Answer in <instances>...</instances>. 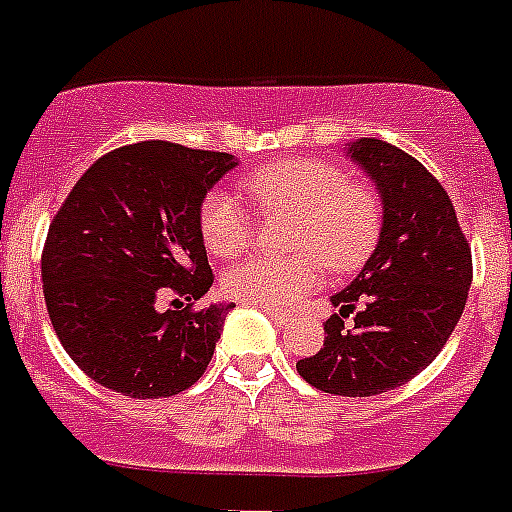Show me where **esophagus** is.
<instances>
[{
  "label": "esophagus",
  "mask_w": 512,
  "mask_h": 512,
  "mask_svg": "<svg viewBox=\"0 0 512 512\" xmlns=\"http://www.w3.org/2000/svg\"><path fill=\"white\" fill-rule=\"evenodd\" d=\"M261 309H264V306H261ZM264 312H267V317H269V320L275 322V325H280V327H288L290 322H293V314L277 312V309H264Z\"/></svg>",
  "instance_id": "34e87169"
}]
</instances>
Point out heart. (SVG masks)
I'll return each mask as SVG.
<instances>
[{
  "mask_svg": "<svg viewBox=\"0 0 512 512\" xmlns=\"http://www.w3.org/2000/svg\"><path fill=\"white\" fill-rule=\"evenodd\" d=\"M261 211H290L298 222L290 235L293 256H251L224 272V290L237 301L288 309L320 285L322 262L346 272L367 259L380 227L378 200L354 185L333 163L282 161L243 179ZM251 214L227 190H214L200 206L203 243L214 256H235L251 240Z\"/></svg>",
  "mask_w": 512,
  "mask_h": 512,
  "instance_id": "obj_1",
  "label": "heart"
}]
</instances>
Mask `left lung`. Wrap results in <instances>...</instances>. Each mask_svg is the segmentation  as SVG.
<instances>
[{
  "mask_svg": "<svg viewBox=\"0 0 512 512\" xmlns=\"http://www.w3.org/2000/svg\"><path fill=\"white\" fill-rule=\"evenodd\" d=\"M346 155L375 182L380 232L359 275L330 296L351 331L325 322V343L298 359V375L335 396H375L412 380L439 357L463 317L473 264L452 200L439 179L391 142L351 140Z\"/></svg>",
  "mask_w": 512,
  "mask_h": 512,
  "instance_id": "left-lung-1",
  "label": "left lung"
}]
</instances>
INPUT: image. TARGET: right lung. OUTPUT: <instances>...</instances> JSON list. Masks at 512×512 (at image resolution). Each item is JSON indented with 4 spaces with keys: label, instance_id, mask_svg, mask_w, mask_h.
Here are the masks:
<instances>
[{
    "label": "right lung",
    "instance_id": "obj_1",
    "mask_svg": "<svg viewBox=\"0 0 512 512\" xmlns=\"http://www.w3.org/2000/svg\"><path fill=\"white\" fill-rule=\"evenodd\" d=\"M230 153L147 140L102 155L49 224L44 301L68 357L132 399L174 396L206 372L235 304L211 301L200 206L230 174ZM185 297L182 310L157 298Z\"/></svg>",
    "mask_w": 512,
    "mask_h": 512
}]
</instances>
